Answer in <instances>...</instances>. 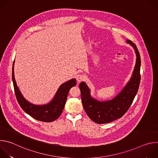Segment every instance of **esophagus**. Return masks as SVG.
<instances>
[{
	"mask_svg": "<svg viewBox=\"0 0 158 158\" xmlns=\"http://www.w3.org/2000/svg\"><path fill=\"white\" fill-rule=\"evenodd\" d=\"M84 79V76L82 74H78L76 76V81L77 82V83H80L81 82H82L83 80Z\"/></svg>",
	"mask_w": 158,
	"mask_h": 158,
	"instance_id": "obj_1",
	"label": "esophagus"
}]
</instances>
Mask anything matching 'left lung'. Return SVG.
<instances>
[{
    "label": "left lung",
    "mask_w": 158,
    "mask_h": 158,
    "mask_svg": "<svg viewBox=\"0 0 158 158\" xmlns=\"http://www.w3.org/2000/svg\"><path fill=\"white\" fill-rule=\"evenodd\" d=\"M126 42L134 49L136 64L130 80L116 97L111 100L100 101L91 96V90L85 82H81L79 84L84 110L89 118L96 123H109L121 118L130 107L138 93L141 80L140 55L136 46L132 41L127 39Z\"/></svg>",
    "instance_id": "8db88e82"
}]
</instances>
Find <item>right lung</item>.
Returning <instances> with one entry per match:
<instances>
[{"instance_id":"right-lung-1","label":"right lung","mask_w":158,"mask_h":158,"mask_svg":"<svg viewBox=\"0 0 158 158\" xmlns=\"http://www.w3.org/2000/svg\"><path fill=\"white\" fill-rule=\"evenodd\" d=\"M14 62L12 66V81L16 98L21 108L27 114L40 121L52 122L57 119L64 108L70 89L76 85V79H72L61 84L50 102L43 105H35L26 100L20 91L14 77Z\"/></svg>"}]
</instances>
